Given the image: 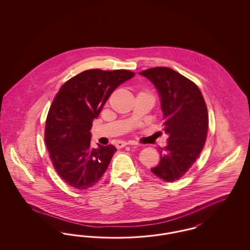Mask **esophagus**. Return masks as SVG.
Listing matches in <instances>:
<instances>
[{
	"label": "esophagus",
	"instance_id": "obj_1",
	"mask_svg": "<svg viewBox=\"0 0 250 250\" xmlns=\"http://www.w3.org/2000/svg\"><path fill=\"white\" fill-rule=\"evenodd\" d=\"M129 144H133L131 142H125V141H120L118 143H116V147L117 148H123L126 145H129Z\"/></svg>",
	"mask_w": 250,
	"mask_h": 250
}]
</instances>
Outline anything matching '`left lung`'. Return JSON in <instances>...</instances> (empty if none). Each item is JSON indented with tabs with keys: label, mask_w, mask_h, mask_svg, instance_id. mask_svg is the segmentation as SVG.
<instances>
[{
	"label": "left lung",
	"mask_w": 250,
	"mask_h": 250,
	"mask_svg": "<svg viewBox=\"0 0 250 250\" xmlns=\"http://www.w3.org/2000/svg\"><path fill=\"white\" fill-rule=\"evenodd\" d=\"M160 97L167 146L160 148V161L151 171L166 182L181 178L201 154L208 130V112L198 86L168 67L140 72Z\"/></svg>",
	"instance_id": "1"
}]
</instances>
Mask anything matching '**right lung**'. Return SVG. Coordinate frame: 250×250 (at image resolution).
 <instances>
[{
  "label": "right lung",
  "instance_id": "add662e5",
  "mask_svg": "<svg viewBox=\"0 0 250 250\" xmlns=\"http://www.w3.org/2000/svg\"><path fill=\"white\" fill-rule=\"evenodd\" d=\"M135 76L128 70L83 72L63 84L49 108L45 142L60 177L83 190L101 179L117 149L91 147L93 121L99 116L112 92Z\"/></svg>",
  "mask_w": 250,
  "mask_h": 250
}]
</instances>
